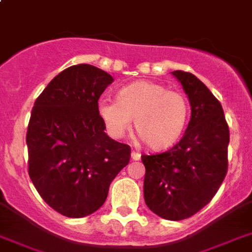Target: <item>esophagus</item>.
Returning <instances> with one entry per match:
<instances>
[{
	"mask_svg": "<svg viewBox=\"0 0 252 252\" xmlns=\"http://www.w3.org/2000/svg\"><path fill=\"white\" fill-rule=\"evenodd\" d=\"M130 158H132L133 161H138V159H141V154L137 153V152H132V153H130Z\"/></svg>",
	"mask_w": 252,
	"mask_h": 252,
	"instance_id": "esophagus-1",
	"label": "esophagus"
}]
</instances>
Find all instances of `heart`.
<instances>
[{"label": "heart", "mask_w": 252, "mask_h": 252, "mask_svg": "<svg viewBox=\"0 0 252 252\" xmlns=\"http://www.w3.org/2000/svg\"><path fill=\"white\" fill-rule=\"evenodd\" d=\"M96 111L107 133L115 138H122L134 119L137 133L154 150L174 145L183 133L188 119L187 99L180 93L168 91L150 81L124 86L116 100L100 99Z\"/></svg>", "instance_id": "heart-1"}]
</instances>
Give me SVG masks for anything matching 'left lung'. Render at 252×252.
<instances>
[{"label":"left lung","mask_w":252,"mask_h":252,"mask_svg":"<svg viewBox=\"0 0 252 252\" xmlns=\"http://www.w3.org/2000/svg\"><path fill=\"white\" fill-rule=\"evenodd\" d=\"M191 106L183 137L161 154L142 156L144 199L150 211L170 221L191 217L207 205L227 171L229 126L221 103L191 73H171Z\"/></svg>","instance_id":"left-lung-1"}]
</instances>
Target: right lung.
<instances>
[{
  "mask_svg": "<svg viewBox=\"0 0 252 252\" xmlns=\"http://www.w3.org/2000/svg\"><path fill=\"white\" fill-rule=\"evenodd\" d=\"M112 76L89 64L69 66L35 100L26 142L29 174L45 203L81 219L102 207L130 148L107 136L98 100Z\"/></svg>",
  "mask_w": 252,
  "mask_h": 252,
  "instance_id": "right-lung-1",
  "label": "right lung"
}]
</instances>
